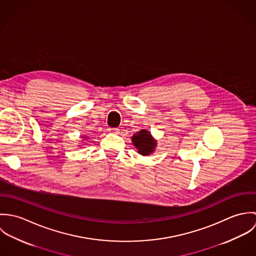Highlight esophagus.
I'll list each match as a JSON object with an SVG mask.
<instances>
[{
  "instance_id": "esophagus-1",
  "label": "esophagus",
  "mask_w": 256,
  "mask_h": 256,
  "mask_svg": "<svg viewBox=\"0 0 256 256\" xmlns=\"http://www.w3.org/2000/svg\"><path fill=\"white\" fill-rule=\"evenodd\" d=\"M110 132L112 133H119V129L118 128H110Z\"/></svg>"
}]
</instances>
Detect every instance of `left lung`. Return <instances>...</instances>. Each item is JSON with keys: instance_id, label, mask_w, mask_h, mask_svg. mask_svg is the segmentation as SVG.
<instances>
[{"instance_id": "left-lung-1", "label": "left lung", "mask_w": 256, "mask_h": 256, "mask_svg": "<svg viewBox=\"0 0 256 256\" xmlns=\"http://www.w3.org/2000/svg\"><path fill=\"white\" fill-rule=\"evenodd\" d=\"M133 145L138 150V152L142 156H148L156 146V141L152 138L150 133L145 129L137 132L132 137Z\"/></svg>"}]
</instances>
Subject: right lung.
I'll return each mask as SVG.
<instances>
[{
  "label": "right lung",
  "instance_id": "1",
  "mask_svg": "<svg viewBox=\"0 0 256 256\" xmlns=\"http://www.w3.org/2000/svg\"><path fill=\"white\" fill-rule=\"evenodd\" d=\"M84 138H86V137H84Z\"/></svg>",
  "mask_w": 256,
  "mask_h": 256
}]
</instances>
